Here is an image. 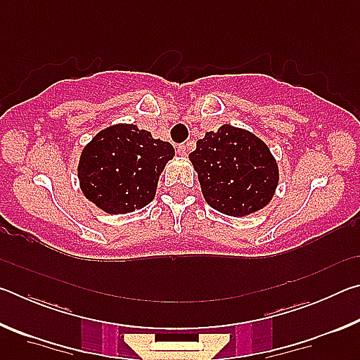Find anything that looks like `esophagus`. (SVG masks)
<instances>
[{
    "instance_id": "34e87169",
    "label": "esophagus",
    "mask_w": 360,
    "mask_h": 360,
    "mask_svg": "<svg viewBox=\"0 0 360 360\" xmlns=\"http://www.w3.org/2000/svg\"><path fill=\"white\" fill-rule=\"evenodd\" d=\"M187 152H188V144H181V146H178V154H179V155L186 157Z\"/></svg>"
}]
</instances>
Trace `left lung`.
<instances>
[{
  "instance_id": "left-lung-1",
  "label": "left lung",
  "mask_w": 360,
  "mask_h": 360,
  "mask_svg": "<svg viewBox=\"0 0 360 360\" xmlns=\"http://www.w3.org/2000/svg\"><path fill=\"white\" fill-rule=\"evenodd\" d=\"M206 203L243 217L268 205L278 187V165L266 144L229 124L208 131L188 154Z\"/></svg>"
}]
</instances>
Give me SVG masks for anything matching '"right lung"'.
I'll use <instances>...</instances> for the list:
<instances>
[{
  "instance_id": "right-lung-1",
  "label": "right lung",
  "mask_w": 360,
  "mask_h": 360,
  "mask_svg": "<svg viewBox=\"0 0 360 360\" xmlns=\"http://www.w3.org/2000/svg\"><path fill=\"white\" fill-rule=\"evenodd\" d=\"M174 157L173 146L148 130L119 124L85 146L77 176L85 197L109 214L141 210L155 197L158 176Z\"/></svg>"
}]
</instances>
